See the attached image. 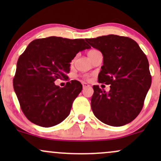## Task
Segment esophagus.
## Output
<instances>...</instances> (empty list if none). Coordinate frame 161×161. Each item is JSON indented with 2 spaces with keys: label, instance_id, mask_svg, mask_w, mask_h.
<instances>
[{
  "label": "esophagus",
  "instance_id": "1",
  "mask_svg": "<svg viewBox=\"0 0 161 161\" xmlns=\"http://www.w3.org/2000/svg\"><path fill=\"white\" fill-rule=\"evenodd\" d=\"M82 86H83V88H86V87H89L90 86L88 84V83L82 82Z\"/></svg>",
  "mask_w": 161,
  "mask_h": 161
}]
</instances>
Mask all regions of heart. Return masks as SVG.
Here are the masks:
<instances>
[{
	"instance_id": "heart-1",
	"label": "heart",
	"mask_w": 161,
	"mask_h": 161,
	"mask_svg": "<svg viewBox=\"0 0 161 161\" xmlns=\"http://www.w3.org/2000/svg\"><path fill=\"white\" fill-rule=\"evenodd\" d=\"M97 51V50H95V49L90 50V51L88 52V56H90V55H91L92 53H93L95 52V51Z\"/></svg>"
}]
</instances>
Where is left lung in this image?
<instances>
[{"label":"left lung","instance_id":"obj_1","mask_svg":"<svg viewBox=\"0 0 161 161\" xmlns=\"http://www.w3.org/2000/svg\"><path fill=\"white\" fill-rule=\"evenodd\" d=\"M104 57L98 82L110 85L106 92L94 86L92 110L99 120L122 126L137 117L151 85L147 57L137 42L128 37L108 35L86 38Z\"/></svg>","mask_w":161,"mask_h":161}]
</instances>
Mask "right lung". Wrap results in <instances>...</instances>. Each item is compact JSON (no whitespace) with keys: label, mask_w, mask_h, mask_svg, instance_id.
Wrapping results in <instances>:
<instances>
[{"label":"right lung","mask_w":161,"mask_h":161,"mask_svg":"<svg viewBox=\"0 0 161 161\" xmlns=\"http://www.w3.org/2000/svg\"><path fill=\"white\" fill-rule=\"evenodd\" d=\"M90 47L82 38L56 36L36 39L28 45L18 59L13 82L22 111L29 121L51 127L69 116L82 84L72 80L60 88L54 82L67 80L70 62L79 51Z\"/></svg>","instance_id":"add662e5"}]
</instances>
